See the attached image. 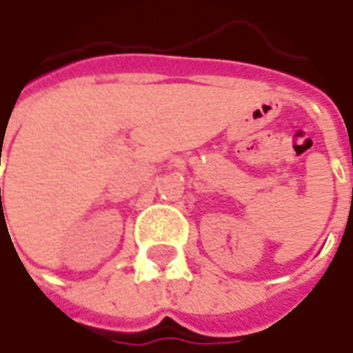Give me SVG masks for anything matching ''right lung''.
Returning <instances> with one entry per match:
<instances>
[{"label": "right lung", "mask_w": 353, "mask_h": 353, "mask_svg": "<svg viewBox=\"0 0 353 353\" xmlns=\"http://www.w3.org/2000/svg\"><path fill=\"white\" fill-rule=\"evenodd\" d=\"M0 192H1V189H0Z\"/></svg>", "instance_id": "right-lung-1"}]
</instances>
